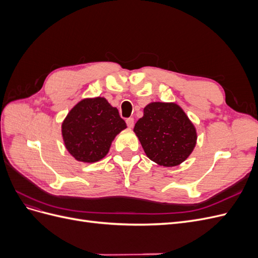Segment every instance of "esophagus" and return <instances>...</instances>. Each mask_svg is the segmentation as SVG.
Here are the masks:
<instances>
[{"label": "esophagus", "mask_w": 258, "mask_h": 258, "mask_svg": "<svg viewBox=\"0 0 258 258\" xmlns=\"http://www.w3.org/2000/svg\"><path fill=\"white\" fill-rule=\"evenodd\" d=\"M126 122H127V126L129 127V128H132L135 126V119L132 118V117H129V118H127L126 119Z\"/></svg>", "instance_id": "obj_1"}]
</instances>
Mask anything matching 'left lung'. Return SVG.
<instances>
[{"label": "left lung", "instance_id": "obj_1", "mask_svg": "<svg viewBox=\"0 0 258 258\" xmlns=\"http://www.w3.org/2000/svg\"><path fill=\"white\" fill-rule=\"evenodd\" d=\"M134 131L147 157L163 167L182 163L191 154L197 140L194 124L175 103L146 105Z\"/></svg>", "mask_w": 258, "mask_h": 258}]
</instances>
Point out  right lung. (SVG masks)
I'll return each mask as SVG.
<instances>
[{
    "mask_svg": "<svg viewBox=\"0 0 258 258\" xmlns=\"http://www.w3.org/2000/svg\"><path fill=\"white\" fill-rule=\"evenodd\" d=\"M127 128L118 110L104 98L84 99L62 122L67 150L83 162H96L105 157L114 138Z\"/></svg>",
    "mask_w": 258,
    "mask_h": 258,
    "instance_id": "obj_1",
    "label": "right lung"
}]
</instances>
